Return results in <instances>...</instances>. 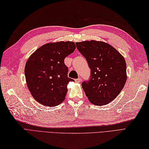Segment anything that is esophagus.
I'll list each match as a JSON object with an SVG mask.
<instances>
[{
	"label": "esophagus",
	"instance_id": "1",
	"mask_svg": "<svg viewBox=\"0 0 149 149\" xmlns=\"http://www.w3.org/2000/svg\"><path fill=\"white\" fill-rule=\"evenodd\" d=\"M81 81V78H78V79H75V82H76V83H80Z\"/></svg>",
	"mask_w": 149,
	"mask_h": 149
}]
</instances>
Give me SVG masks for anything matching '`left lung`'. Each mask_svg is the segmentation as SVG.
<instances>
[{
	"label": "left lung",
	"instance_id": "left-lung-1",
	"mask_svg": "<svg viewBox=\"0 0 149 149\" xmlns=\"http://www.w3.org/2000/svg\"><path fill=\"white\" fill-rule=\"evenodd\" d=\"M91 70L90 80L82 83L88 100L103 106L115 99L124 87L127 79L124 57L113 47L102 41L77 42Z\"/></svg>",
	"mask_w": 149,
	"mask_h": 149
}]
</instances>
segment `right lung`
<instances>
[{
  "instance_id": "1",
  "label": "right lung",
  "mask_w": 149,
  "mask_h": 149,
  "mask_svg": "<svg viewBox=\"0 0 149 149\" xmlns=\"http://www.w3.org/2000/svg\"><path fill=\"white\" fill-rule=\"evenodd\" d=\"M75 49L73 42L47 43L28 58L24 68L25 78L31 95L38 102L54 107L63 102L67 85L74 81L68 77V69L64 60Z\"/></svg>"
}]
</instances>
